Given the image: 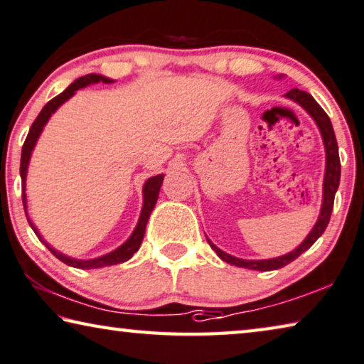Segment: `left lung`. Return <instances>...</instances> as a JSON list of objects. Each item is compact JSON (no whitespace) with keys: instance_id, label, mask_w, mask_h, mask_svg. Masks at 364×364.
Here are the masks:
<instances>
[{"instance_id":"8db88e82","label":"left lung","mask_w":364,"mask_h":364,"mask_svg":"<svg viewBox=\"0 0 364 364\" xmlns=\"http://www.w3.org/2000/svg\"><path fill=\"white\" fill-rule=\"evenodd\" d=\"M288 99L295 100L299 103L306 112L314 118L316 124L319 126L322 139H324V146H326V155H327V165H326V178H324V199H322V209H321V215L319 220L316 222L313 232L308 235V238L299 245L295 251L288 252V255L282 256V257H275V259H267V261H245V259H238L227 255L218 250V247L212 243L210 240L209 245L213 251L217 252V256L222 259V261L232 264V265H238V267H245V269H251V270H275L280 267H285L287 264H290L291 261H295L298 256H301L304 251L309 250L311 246L316 243V240L324 233V230L327 228L328 220H331V213L333 209V198H336L338 183H340V159H338V146H337V139H336V132H333L332 123L328 119L327 113L321 108L319 103H317L313 97H311L308 92L299 90V89H291L287 94Z\"/></svg>"}]
</instances>
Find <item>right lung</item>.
Returning <instances> with one entry per match:
<instances>
[{"label": "right lung", "instance_id": "1", "mask_svg": "<svg viewBox=\"0 0 364 364\" xmlns=\"http://www.w3.org/2000/svg\"><path fill=\"white\" fill-rule=\"evenodd\" d=\"M112 82V80L99 76V74H87V76H82L79 77L77 80H74V82L69 85V87L61 92L60 95H56L55 99H51L47 105L42 108V112L38 113V117L33 121L31 129H28V134L26 137V142L24 146H22V154H21V178H22V204H24V209H26V215H27V203H26V193H24V188H26V175H27V165H28V160H31V154H32V149L36 146V142L38 139L40 132H42L45 123H47L48 118L51 117V113H55V109L61 105V103H65L69 97L74 95V92L79 90L80 87H85V85H89L92 82ZM161 181H164V175H157V176H152L149 178L144 184V205H142V212H141V218H139V223H137V227L134 232H132L131 238L126 241L123 246H119L117 251L109 252L107 256H102L99 259H92V261H77V259H71L68 256H63L61 252L55 251L53 247H50L45 241L42 240V236L38 235V232L33 227L31 218H27L28 225L33 228V232L38 236V240H42L45 245H47L48 250L53 252V255L60 259L61 262H65L68 265H71V267H76V269H99V267H105V265H114V264H119V262H124L128 261V259L132 257V255L139 250L141 243L144 240V233H146V225L149 217H151V212L154 210L155 203H157L159 199V191H160V186H161Z\"/></svg>", "mask_w": 364, "mask_h": 364}]
</instances>
